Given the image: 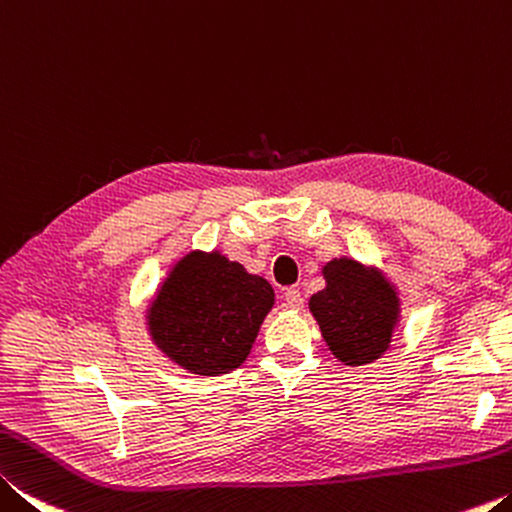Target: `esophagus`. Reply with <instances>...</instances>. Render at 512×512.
<instances>
[{
    "label": "esophagus",
    "mask_w": 512,
    "mask_h": 512,
    "mask_svg": "<svg viewBox=\"0 0 512 512\" xmlns=\"http://www.w3.org/2000/svg\"><path fill=\"white\" fill-rule=\"evenodd\" d=\"M283 304H286L290 311H301L304 308V297H301V292L297 288H286L283 290Z\"/></svg>",
    "instance_id": "esophagus-1"
}]
</instances>
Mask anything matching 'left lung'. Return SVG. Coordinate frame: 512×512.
<instances>
[{"label":"left lung","instance_id":"left-lung-1","mask_svg":"<svg viewBox=\"0 0 512 512\" xmlns=\"http://www.w3.org/2000/svg\"><path fill=\"white\" fill-rule=\"evenodd\" d=\"M324 288L308 299L322 338L342 365L379 360L401 324L397 283L376 265L340 256L322 265Z\"/></svg>","mask_w":512,"mask_h":512}]
</instances>
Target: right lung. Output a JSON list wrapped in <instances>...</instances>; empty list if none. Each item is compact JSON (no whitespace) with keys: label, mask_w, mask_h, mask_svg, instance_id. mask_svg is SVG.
I'll use <instances>...</instances> for the list:
<instances>
[{"label":"right lung","mask_w":512,"mask_h":512,"mask_svg":"<svg viewBox=\"0 0 512 512\" xmlns=\"http://www.w3.org/2000/svg\"><path fill=\"white\" fill-rule=\"evenodd\" d=\"M274 306L263 276L220 249H190L170 265L145 306L152 345L199 376L229 374L245 363Z\"/></svg>","instance_id":"right-lung-1"}]
</instances>
